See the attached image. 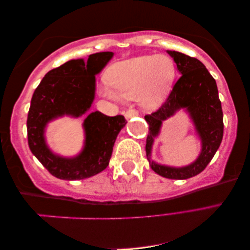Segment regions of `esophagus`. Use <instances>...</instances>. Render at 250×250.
I'll use <instances>...</instances> for the list:
<instances>
[{"label": "esophagus", "instance_id": "esophagus-1", "mask_svg": "<svg viewBox=\"0 0 250 250\" xmlns=\"http://www.w3.org/2000/svg\"><path fill=\"white\" fill-rule=\"evenodd\" d=\"M138 115H140V113H138V110L134 109V108L128 109V110H126V112H125L126 120H129V118H132V117H134V116H138Z\"/></svg>", "mask_w": 250, "mask_h": 250}]
</instances>
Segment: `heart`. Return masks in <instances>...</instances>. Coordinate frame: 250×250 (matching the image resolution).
Masks as SVG:
<instances>
[{
	"mask_svg": "<svg viewBox=\"0 0 250 250\" xmlns=\"http://www.w3.org/2000/svg\"><path fill=\"white\" fill-rule=\"evenodd\" d=\"M175 65L168 56L145 55L123 61L110 67L102 93L110 98L137 96L143 107L157 108L175 79Z\"/></svg>",
	"mask_w": 250,
	"mask_h": 250,
	"instance_id": "1",
	"label": "heart"
}]
</instances>
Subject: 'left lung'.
Returning <instances> with one entry per match:
<instances>
[{"mask_svg":"<svg viewBox=\"0 0 250 250\" xmlns=\"http://www.w3.org/2000/svg\"><path fill=\"white\" fill-rule=\"evenodd\" d=\"M167 53L174 59L182 75L161 107L145 116L149 127L146 138V156L156 174L170 179H187L202 173L219 148L224 134L222 103L216 81L205 65L195 57L181 52L167 51ZM182 108L190 113L194 122L196 131L202 141V152L194 163L185 167L159 166L150 159L153 140L158 136L161 123Z\"/></svg>","mask_w":250,"mask_h":250,"instance_id":"left-lung-1","label":"left lung"}]
</instances>
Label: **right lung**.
Listing matches in <instances>:
<instances>
[{
	"label": "right lung",
	"instance_id": "right-lung-1",
	"mask_svg": "<svg viewBox=\"0 0 250 250\" xmlns=\"http://www.w3.org/2000/svg\"><path fill=\"white\" fill-rule=\"evenodd\" d=\"M113 52H101L84 60H71L51 69L32 96L27 115V141L33 155L50 173L60 179L88 178L108 166L118 133L126 125L123 115L107 116L101 112L88 114L83 123V150L75 157L59 156L48 148L44 130L57 117H80L88 112L95 97V75L113 57Z\"/></svg>",
	"mask_w": 250,
	"mask_h": 250
}]
</instances>
